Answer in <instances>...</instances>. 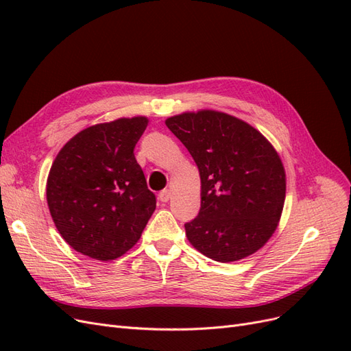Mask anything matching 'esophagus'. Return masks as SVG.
I'll return each instance as SVG.
<instances>
[{"instance_id":"esophagus-1","label":"esophagus","mask_w":351,"mask_h":351,"mask_svg":"<svg viewBox=\"0 0 351 351\" xmlns=\"http://www.w3.org/2000/svg\"><path fill=\"white\" fill-rule=\"evenodd\" d=\"M169 197H171V190L164 189L162 192H159V200L161 202H168Z\"/></svg>"}]
</instances>
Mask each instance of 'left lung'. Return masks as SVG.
I'll list each match as a JSON object with an SVG mask.
<instances>
[{
  "mask_svg": "<svg viewBox=\"0 0 351 351\" xmlns=\"http://www.w3.org/2000/svg\"><path fill=\"white\" fill-rule=\"evenodd\" d=\"M165 124L195 159L199 215L184 224L192 246L217 262H236L265 246L278 227L285 169L259 130L215 110L186 111Z\"/></svg>",
  "mask_w": 351,
  "mask_h": 351,
  "instance_id": "1",
  "label": "left lung"
}]
</instances>
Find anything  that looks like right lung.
Here are the masks:
<instances>
[{"instance_id": "obj_1", "label": "right lung", "mask_w": 351, "mask_h": 351, "mask_svg": "<svg viewBox=\"0 0 351 351\" xmlns=\"http://www.w3.org/2000/svg\"><path fill=\"white\" fill-rule=\"evenodd\" d=\"M147 117L88 127L61 147L47 180L52 221L70 247L92 259L115 261L139 241L156 208L134 146Z\"/></svg>"}]
</instances>
